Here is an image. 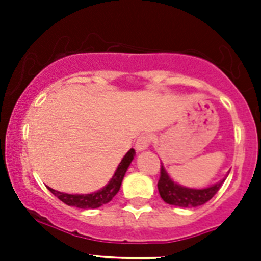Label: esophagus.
Listing matches in <instances>:
<instances>
[{"label":"esophagus","mask_w":261,"mask_h":261,"mask_svg":"<svg viewBox=\"0 0 261 261\" xmlns=\"http://www.w3.org/2000/svg\"><path fill=\"white\" fill-rule=\"evenodd\" d=\"M151 141H153V136L150 133H142L141 136H138L137 141H136V149L137 150H145L150 146Z\"/></svg>","instance_id":"1"}]
</instances>
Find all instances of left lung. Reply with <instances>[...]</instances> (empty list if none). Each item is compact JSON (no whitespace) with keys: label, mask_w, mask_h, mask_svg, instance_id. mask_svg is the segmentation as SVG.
<instances>
[{"label":"left lung","mask_w":261,"mask_h":261,"mask_svg":"<svg viewBox=\"0 0 261 261\" xmlns=\"http://www.w3.org/2000/svg\"><path fill=\"white\" fill-rule=\"evenodd\" d=\"M223 181H225V179L220 183L209 187V188H204V190L186 188V187H181L172 181L171 177L168 176L167 172L165 171L163 166H161L158 191L163 201L167 202V204L181 206V208H192V206H200V205L208 202L220 191Z\"/></svg>","instance_id":"8db88e82"}]
</instances>
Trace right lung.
<instances>
[{"label": "right lung", "mask_w": 261, "mask_h": 261, "mask_svg": "<svg viewBox=\"0 0 261 261\" xmlns=\"http://www.w3.org/2000/svg\"><path fill=\"white\" fill-rule=\"evenodd\" d=\"M133 156H135V150L130 149L128 153L125 154L121 162H120L119 167H117L116 172L110 180V183L106 187H103L102 190L96 191L94 193H89V195H69V193H62L59 191H55L49 188L50 192L56 196L57 199L61 200L62 202H65L66 205L70 206H77L81 209H95L102 206V205L107 204L111 200L114 199V196L119 192L123 177L125 175L126 170H128L129 165L132 162Z\"/></svg>", "instance_id": "1"}]
</instances>
